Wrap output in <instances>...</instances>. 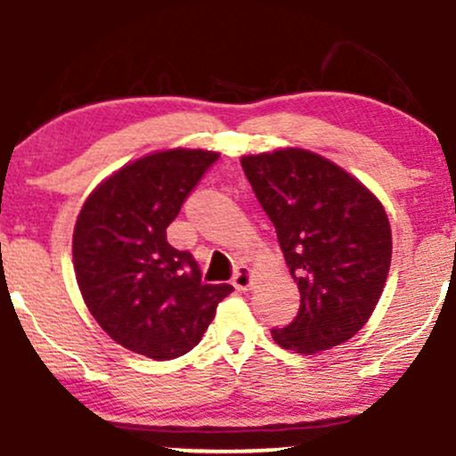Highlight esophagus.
I'll return each mask as SVG.
<instances>
[{
  "mask_svg": "<svg viewBox=\"0 0 456 456\" xmlns=\"http://www.w3.org/2000/svg\"><path fill=\"white\" fill-rule=\"evenodd\" d=\"M250 282H253V272L246 268V265H238V268H235V272H233L232 285L238 291H246L250 287Z\"/></svg>",
  "mask_w": 456,
  "mask_h": 456,
  "instance_id": "1",
  "label": "esophagus"
}]
</instances>
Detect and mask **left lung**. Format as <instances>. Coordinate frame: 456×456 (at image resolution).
Returning a JSON list of instances; mask_svg holds the SVG:
<instances>
[{"label":"left lung","mask_w":456,"mask_h":456,"mask_svg":"<svg viewBox=\"0 0 456 456\" xmlns=\"http://www.w3.org/2000/svg\"><path fill=\"white\" fill-rule=\"evenodd\" d=\"M242 169L300 291L294 322L272 338L297 354L345 343L369 322L388 276L384 208L347 171L306 150L244 156Z\"/></svg>","instance_id":"1"}]
</instances>
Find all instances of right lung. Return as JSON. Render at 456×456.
<instances>
[{
	"instance_id": "1",
	"label": "right lung",
	"mask_w": 456,
	"mask_h": 456,
	"mask_svg": "<svg viewBox=\"0 0 456 456\" xmlns=\"http://www.w3.org/2000/svg\"><path fill=\"white\" fill-rule=\"evenodd\" d=\"M218 154L156 151L104 180L77 218L78 289L115 343L154 360L191 352L232 285H206L195 257L167 242V227Z\"/></svg>"
}]
</instances>
